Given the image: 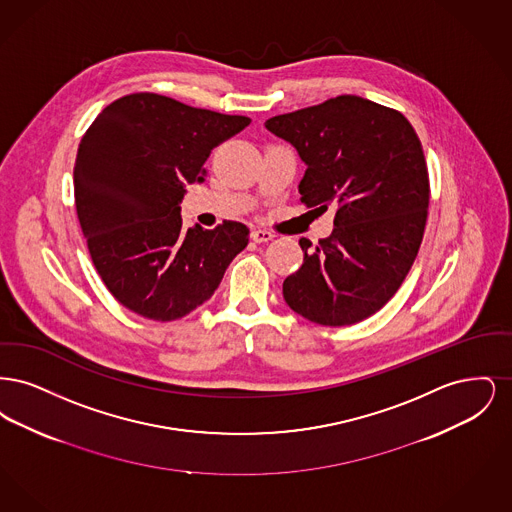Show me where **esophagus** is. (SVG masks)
Segmentation results:
<instances>
[{
    "instance_id": "1",
    "label": "esophagus",
    "mask_w": 512,
    "mask_h": 512,
    "mask_svg": "<svg viewBox=\"0 0 512 512\" xmlns=\"http://www.w3.org/2000/svg\"><path fill=\"white\" fill-rule=\"evenodd\" d=\"M274 238V234L272 232H268V230H263V228H255V230H251V240L253 242H257V244H261V242H270Z\"/></svg>"
}]
</instances>
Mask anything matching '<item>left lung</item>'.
Returning <instances> with one entry per match:
<instances>
[{"mask_svg":"<svg viewBox=\"0 0 512 512\" xmlns=\"http://www.w3.org/2000/svg\"><path fill=\"white\" fill-rule=\"evenodd\" d=\"M265 126L307 165L301 203L336 211L317 247L299 240L305 257L284 280L286 303L322 326L365 320L403 284L426 228L430 180L411 122L370 99L338 96Z\"/></svg>","mask_w":512,"mask_h":512,"instance_id":"1","label":"left lung"}]
</instances>
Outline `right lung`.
<instances>
[{
    "instance_id": "right-lung-1",
    "label": "right lung",
    "mask_w": 512,
    "mask_h": 512,
    "mask_svg": "<svg viewBox=\"0 0 512 512\" xmlns=\"http://www.w3.org/2000/svg\"><path fill=\"white\" fill-rule=\"evenodd\" d=\"M249 117L197 109L159 94L107 105L80 140L74 203L103 284L140 317H186L215 290L249 242V228H184L186 186L203 182L211 149Z\"/></svg>"
}]
</instances>
